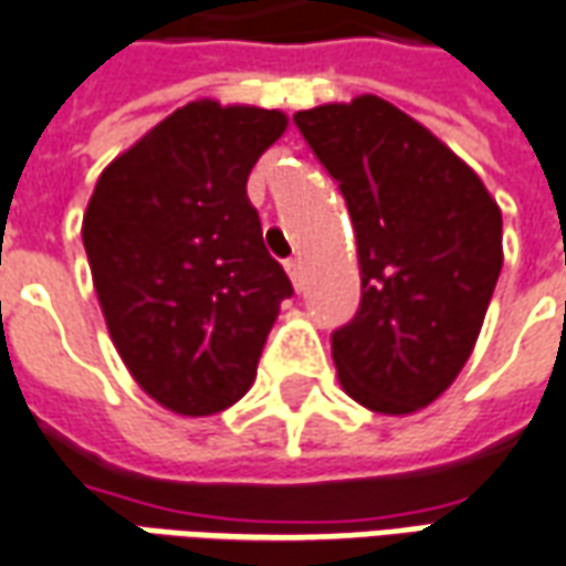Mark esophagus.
Instances as JSON below:
<instances>
[{"label":"esophagus","mask_w":566,"mask_h":566,"mask_svg":"<svg viewBox=\"0 0 566 566\" xmlns=\"http://www.w3.org/2000/svg\"><path fill=\"white\" fill-rule=\"evenodd\" d=\"M284 270H287L291 282H294V287L300 291V287H303V263H300V256H291V260L284 263Z\"/></svg>","instance_id":"esophagus-1"}]
</instances>
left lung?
<instances>
[{
    "mask_svg": "<svg viewBox=\"0 0 566 566\" xmlns=\"http://www.w3.org/2000/svg\"><path fill=\"white\" fill-rule=\"evenodd\" d=\"M294 125L349 208L361 303L331 334L343 389L410 413L472 355L503 270V214L478 174L374 94L296 113Z\"/></svg>",
    "mask_w": 566,
    "mask_h": 566,
    "instance_id": "obj_1",
    "label": "left lung"
}]
</instances>
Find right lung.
I'll return each instance as SVG.
<instances>
[{"label": "right lung", "mask_w": 566, "mask_h": 566, "mask_svg": "<svg viewBox=\"0 0 566 566\" xmlns=\"http://www.w3.org/2000/svg\"><path fill=\"white\" fill-rule=\"evenodd\" d=\"M284 128L279 109L192 101L94 187L82 242L109 337L174 413L235 405L294 294L248 201V174Z\"/></svg>", "instance_id": "right-lung-1"}]
</instances>
